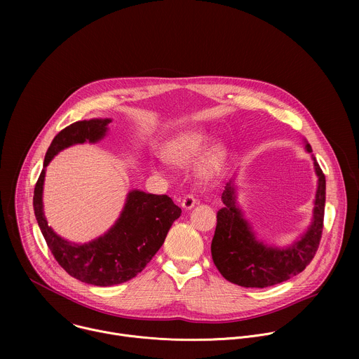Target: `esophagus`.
Segmentation results:
<instances>
[{"mask_svg": "<svg viewBox=\"0 0 359 359\" xmlns=\"http://www.w3.org/2000/svg\"><path fill=\"white\" fill-rule=\"evenodd\" d=\"M196 203H197V198H196L193 194H186V196L182 198V206H183L186 210L191 209Z\"/></svg>", "mask_w": 359, "mask_h": 359, "instance_id": "esophagus-1", "label": "esophagus"}]
</instances>
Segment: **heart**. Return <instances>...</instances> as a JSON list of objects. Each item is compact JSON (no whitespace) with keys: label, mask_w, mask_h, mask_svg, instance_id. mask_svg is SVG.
<instances>
[{"label":"heart","mask_w":359,"mask_h":359,"mask_svg":"<svg viewBox=\"0 0 359 359\" xmlns=\"http://www.w3.org/2000/svg\"><path fill=\"white\" fill-rule=\"evenodd\" d=\"M206 146H208L206 135L198 130H190L179 135L175 140H172L166 153L168 156L176 163H189L194 161L200 153L206 149ZM219 158H220V150L215 149L206 161V168L215 166Z\"/></svg>","instance_id":"obj_1"}]
</instances>
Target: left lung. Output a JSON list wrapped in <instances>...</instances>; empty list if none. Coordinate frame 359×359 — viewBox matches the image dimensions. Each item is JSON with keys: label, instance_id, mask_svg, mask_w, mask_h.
<instances>
[{"label": "left lung", "instance_id": "8db88e82", "mask_svg": "<svg viewBox=\"0 0 359 359\" xmlns=\"http://www.w3.org/2000/svg\"><path fill=\"white\" fill-rule=\"evenodd\" d=\"M306 150L313 151L310 144H306ZM313 159L318 176L314 220L297 243L283 250L266 247L255 240L236 208L231 182L226 184L222 194L224 208L217 212V226L212 240L213 262L226 280L241 287L264 288L290 280L311 263L321 241L325 208V176L316 158Z\"/></svg>", "mask_w": 359, "mask_h": 359}]
</instances>
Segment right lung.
Masks as SVG:
<instances>
[{
  "label": "right lung",
  "instance_id": "obj_1",
  "mask_svg": "<svg viewBox=\"0 0 359 359\" xmlns=\"http://www.w3.org/2000/svg\"><path fill=\"white\" fill-rule=\"evenodd\" d=\"M111 119L78 121L62 129L48 147L43 168L57 153L71 144L96 142L107 133ZM42 169L34 189V212L42 236L58 262L74 278L108 287L136 277L162 247L173 222L182 209L166 194H150L139 190L129 193L125 209L116 224L88 244H72L57 236L42 212Z\"/></svg>",
  "mask_w": 359,
  "mask_h": 359
}]
</instances>
